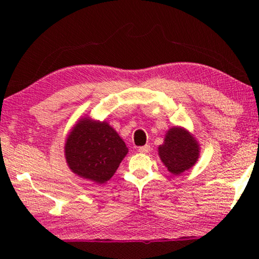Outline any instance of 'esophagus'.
Instances as JSON below:
<instances>
[{"label":"esophagus","instance_id":"esophagus-1","mask_svg":"<svg viewBox=\"0 0 259 259\" xmlns=\"http://www.w3.org/2000/svg\"><path fill=\"white\" fill-rule=\"evenodd\" d=\"M151 151V146L150 145H145V146H142L138 148V152L142 153V154H146V153H148Z\"/></svg>","mask_w":259,"mask_h":259}]
</instances>
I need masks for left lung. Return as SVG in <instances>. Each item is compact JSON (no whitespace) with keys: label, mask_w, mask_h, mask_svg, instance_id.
<instances>
[{"label":"left lung","mask_w":259,"mask_h":259,"mask_svg":"<svg viewBox=\"0 0 259 259\" xmlns=\"http://www.w3.org/2000/svg\"><path fill=\"white\" fill-rule=\"evenodd\" d=\"M161 161L174 175L192 168L200 155V146L190 131L182 126H172L165 134L164 142L159 146Z\"/></svg>","instance_id":"8db88e82"}]
</instances>
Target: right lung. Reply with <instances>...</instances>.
<instances>
[{
	"label": "right lung",
	"mask_w": 259,
	"mask_h": 259,
	"mask_svg": "<svg viewBox=\"0 0 259 259\" xmlns=\"http://www.w3.org/2000/svg\"><path fill=\"white\" fill-rule=\"evenodd\" d=\"M128 153L119 134L107 122L82 117L67 136L65 157L72 171L84 179L104 184L113 177Z\"/></svg>",
	"instance_id": "obj_1"
}]
</instances>
